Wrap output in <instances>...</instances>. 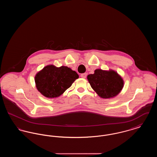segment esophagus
Instances as JSON below:
<instances>
[{"label":"esophagus","instance_id":"1","mask_svg":"<svg viewBox=\"0 0 157 157\" xmlns=\"http://www.w3.org/2000/svg\"><path fill=\"white\" fill-rule=\"evenodd\" d=\"M86 76H87V74L86 73H84V74H82L81 75V77L82 78H86Z\"/></svg>","mask_w":157,"mask_h":157}]
</instances>
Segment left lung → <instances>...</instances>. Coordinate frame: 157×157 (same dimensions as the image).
<instances>
[{"label": "left lung", "instance_id": "1", "mask_svg": "<svg viewBox=\"0 0 157 157\" xmlns=\"http://www.w3.org/2000/svg\"><path fill=\"white\" fill-rule=\"evenodd\" d=\"M87 79L92 88L102 98L109 99L120 94L124 86V81L113 70H95L94 74L88 75Z\"/></svg>", "mask_w": 157, "mask_h": 157}]
</instances>
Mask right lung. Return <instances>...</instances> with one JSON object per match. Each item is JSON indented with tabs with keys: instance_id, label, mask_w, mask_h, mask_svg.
<instances>
[{
	"instance_id": "1",
	"label": "right lung",
	"mask_w": 157,
	"mask_h": 157,
	"mask_svg": "<svg viewBox=\"0 0 157 157\" xmlns=\"http://www.w3.org/2000/svg\"><path fill=\"white\" fill-rule=\"evenodd\" d=\"M79 75L71 68L48 65L37 72L35 77L36 87L45 97H59L68 89Z\"/></svg>"
}]
</instances>
